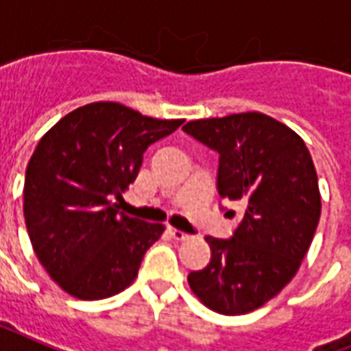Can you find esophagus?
<instances>
[{"label": "esophagus", "instance_id": "34e87169", "mask_svg": "<svg viewBox=\"0 0 351 351\" xmlns=\"http://www.w3.org/2000/svg\"><path fill=\"white\" fill-rule=\"evenodd\" d=\"M169 235L175 241H186L187 237H189L186 232H182V230H176V228H169Z\"/></svg>", "mask_w": 351, "mask_h": 351}]
</instances>
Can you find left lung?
<instances>
[{
  "label": "left lung",
  "mask_w": 351,
  "mask_h": 351,
  "mask_svg": "<svg viewBox=\"0 0 351 351\" xmlns=\"http://www.w3.org/2000/svg\"><path fill=\"white\" fill-rule=\"evenodd\" d=\"M182 130L217 152L219 195L243 206L230 239L206 237L210 263L187 282L206 307L245 315L274 298L309 250L320 219L311 154L294 130L259 112L197 119Z\"/></svg>",
  "instance_id": "1"
}]
</instances>
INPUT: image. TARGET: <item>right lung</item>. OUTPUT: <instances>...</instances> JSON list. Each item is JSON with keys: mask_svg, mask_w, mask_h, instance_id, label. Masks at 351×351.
<instances>
[{"mask_svg": "<svg viewBox=\"0 0 351 351\" xmlns=\"http://www.w3.org/2000/svg\"><path fill=\"white\" fill-rule=\"evenodd\" d=\"M184 119H154L110 101L80 106L44 134L29 160L23 215L36 258L79 300L121 293L164 234L119 211L143 152Z\"/></svg>", "mask_w": 351, "mask_h": 351, "instance_id": "1", "label": "right lung"}]
</instances>
